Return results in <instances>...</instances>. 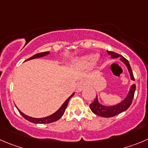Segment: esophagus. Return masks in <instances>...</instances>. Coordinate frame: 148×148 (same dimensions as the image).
Returning a JSON list of instances; mask_svg holds the SVG:
<instances>
[{
    "label": "esophagus",
    "instance_id": "1",
    "mask_svg": "<svg viewBox=\"0 0 148 148\" xmlns=\"http://www.w3.org/2000/svg\"><path fill=\"white\" fill-rule=\"evenodd\" d=\"M85 86H86V82H85V81L82 80L80 81V82H79V83L77 84V91H78V92L81 91Z\"/></svg>",
    "mask_w": 148,
    "mask_h": 148
}]
</instances>
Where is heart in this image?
<instances>
[{
	"label": "heart",
	"instance_id": "1",
	"mask_svg": "<svg viewBox=\"0 0 148 148\" xmlns=\"http://www.w3.org/2000/svg\"><path fill=\"white\" fill-rule=\"evenodd\" d=\"M95 60H96V56L91 55H86V56H84V57L78 59L77 62H76V63L79 67L86 68L93 64Z\"/></svg>",
	"mask_w": 148,
	"mask_h": 148
}]
</instances>
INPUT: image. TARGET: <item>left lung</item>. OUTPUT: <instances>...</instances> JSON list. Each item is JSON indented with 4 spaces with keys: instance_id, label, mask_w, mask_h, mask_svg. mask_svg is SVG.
I'll return each mask as SVG.
<instances>
[{
    "instance_id": "8db88e82",
    "label": "left lung",
    "mask_w": 148,
    "mask_h": 148,
    "mask_svg": "<svg viewBox=\"0 0 148 148\" xmlns=\"http://www.w3.org/2000/svg\"><path fill=\"white\" fill-rule=\"evenodd\" d=\"M107 53H108V55H111V57L112 58H117L119 57L121 58V60H122L126 65L127 68H128L129 73H130L131 79H132V80H134L133 72H132L130 64L128 63V60L125 59L124 57H123L122 55L116 53V52H112V51H107ZM135 90H136V85H132L130 91H129V93H128L126 98L120 103H118L117 105L112 106V107H105V106L100 104L99 101H98L97 96H96L95 100L90 104V108L91 111L98 116H101V117H103V118L114 117V116L125 111L127 109H128V107H130L132 103V101H133L134 96Z\"/></svg>"
}]
</instances>
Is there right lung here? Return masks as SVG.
I'll return each mask as SVG.
<instances>
[{
  "label": "right lung",
  "instance_id": "add662e5",
  "mask_svg": "<svg viewBox=\"0 0 148 148\" xmlns=\"http://www.w3.org/2000/svg\"><path fill=\"white\" fill-rule=\"evenodd\" d=\"M49 52H41V53H37L36 55H34V56L32 57H30V58H28L27 60H31V59H34V58H38L40 57H43V56H45L47 55H49ZM74 93L70 96L69 99H66V101L63 103V105L60 107V108L56 112H55L54 114H52V115H49L48 117H46V118H31V117H29V116L25 115V114H23L20 110H18L19 112L20 113L22 116H23V118L25 119H26L27 121H30L31 123H52L55 122V121H58V120L60 119L61 118L62 116L63 115L65 112V110H66V107L68 106V103H69V101L70 99L73 96Z\"/></svg>",
  "mask_w": 148,
  "mask_h": 148
}]
</instances>
